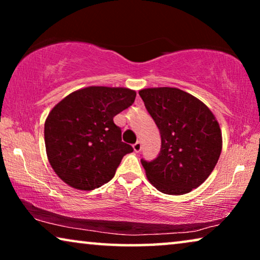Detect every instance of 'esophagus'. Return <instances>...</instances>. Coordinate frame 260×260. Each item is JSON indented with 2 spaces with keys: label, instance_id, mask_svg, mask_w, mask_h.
<instances>
[{
  "label": "esophagus",
  "instance_id": "obj_1",
  "mask_svg": "<svg viewBox=\"0 0 260 260\" xmlns=\"http://www.w3.org/2000/svg\"><path fill=\"white\" fill-rule=\"evenodd\" d=\"M133 148H134V151H135V152H140L141 149H142V143H141L140 141H137L136 143H135V144L133 145Z\"/></svg>",
  "mask_w": 260,
  "mask_h": 260
}]
</instances>
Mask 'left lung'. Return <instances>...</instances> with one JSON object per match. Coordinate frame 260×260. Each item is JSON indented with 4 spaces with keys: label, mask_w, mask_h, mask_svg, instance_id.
<instances>
[{
    "label": "left lung",
    "mask_w": 260,
    "mask_h": 260,
    "mask_svg": "<svg viewBox=\"0 0 260 260\" xmlns=\"http://www.w3.org/2000/svg\"><path fill=\"white\" fill-rule=\"evenodd\" d=\"M161 134V152L152 162L141 159L149 182L168 195L198 188L215 168L222 136L215 116L194 95L176 87L138 92Z\"/></svg>",
    "instance_id": "8db88e82"
}]
</instances>
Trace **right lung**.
Listing matches in <instances>:
<instances>
[{"instance_id":"right-lung-1","label":"right lung","mask_w":260,"mask_h":260,"mask_svg":"<svg viewBox=\"0 0 260 260\" xmlns=\"http://www.w3.org/2000/svg\"><path fill=\"white\" fill-rule=\"evenodd\" d=\"M136 91L88 86L72 92L48 113L45 145L49 165L70 187L93 190L115 176L123 156L133 152L122 142L113 117L129 108Z\"/></svg>"}]
</instances>
